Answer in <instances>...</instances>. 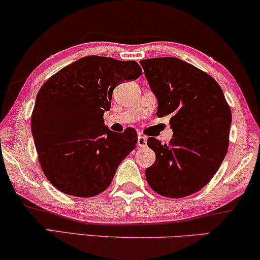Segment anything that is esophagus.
<instances>
[{
	"instance_id": "1",
	"label": "esophagus",
	"mask_w": 260,
	"mask_h": 260,
	"mask_svg": "<svg viewBox=\"0 0 260 260\" xmlns=\"http://www.w3.org/2000/svg\"><path fill=\"white\" fill-rule=\"evenodd\" d=\"M146 145H147V138L144 137V135H139L138 137V146L140 148H144L146 147Z\"/></svg>"
}]
</instances>
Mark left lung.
Segmentation results:
<instances>
[{
    "label": "left lung",
    "mask_w": 260,
    "mask_h": 260,
    "mask_svg": "<svg viewBox=\"0 0 260 260\" xmlns=\"http://www.w3.org/2000/svg\"><path fill=\"white\" fill-rule=\"evenodd\" d=\"M159 118L170 116V145L148 138L155 161L146 168L153 191L182 198L202 189L213 178L229 147L232 114L215 80L177 57L141 60Z\"/></svg>",
    "instance_id": "obj_1"
}]
</instances>
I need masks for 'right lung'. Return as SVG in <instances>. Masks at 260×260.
Instances as JSON below:
<instances>
[{
	"mask_svg": "<svg viewBox=\"0 0 260 260\" xmlns=\"http://www.w3.org/2000/svg\"><path fill=\"white\" fill-rule=\"evenodd\" d=\"M142 74L135 61L90 55L66 66L40 88L31 134L40 165L54 187L88 198L104 192L137 146L133 128L114 133L105 125L113 89Z\"/></svg>",
	"mask_w": 260,
	"mask_h": 260,
	"instance_id": "right-lung-1",
	"label": "right lung"
}]
</instances>
